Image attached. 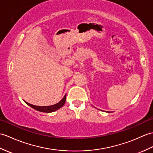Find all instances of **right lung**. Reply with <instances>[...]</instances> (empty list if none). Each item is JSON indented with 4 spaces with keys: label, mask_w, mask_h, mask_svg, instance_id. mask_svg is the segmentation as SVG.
<instances>
[{
    "label": "right lung",
    "mask_w": 153,
    "mask_h": 153,
    "mask_svg": "<svg viewBox=\"0 0 153 153\" xmlns=\"http://www.w3.org/2000/svg\"><path fill=\"white\" fill-rule=\"evenodd\" d=\"M66 99V94H65L64 98L59 103H57V104L53 105H49V106H38V105H34L33 104H28V103L27 102H25L27 105L30 106V107L33 108V109L37 110L38 111L45 112V113H51L55 111H56V110H58L60 108H62L65 104Z\"/></svg>",
    "instance_id": "obj_1"
}]
</instances>
